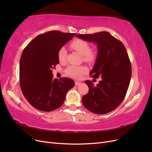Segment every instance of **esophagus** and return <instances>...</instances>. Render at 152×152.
I'll list each match as a JSON object with an SVG mask.
<instances>
[{"instance_id":"1","label":"esophagus","mask_w":152,"mask_h":152,"mask_svg":"<svg viewBox=\"0 0 152 152\" xmlns=\"http://www.w3.org/2000/svg\"><path fill=\"white\" fill-rule=\"evenodd\" d=\"M81 84L80 82H78V81H75V86H79Z\"/></svg>"}]
</instances>
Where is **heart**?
<instances>
[{"instance_id":"heart-1","label":"heart","mask_w":152,"mask_h":152,"mask_svg":"<svg viewBox=\"0 0 152 152\" xmlns=\"http://www.w3.org/2000/svg\"><path fill=\"white\" fill-rule=\"evenodd\" d=\"M70 46L73 50L82 54L83 59L88 63H92L96 60L97 58V52L95 49H90V45L86 40L75 39L70 42ZM67 51L65 48L61 47L58 52V58L60 62L66 60ZM87 71V68L85 66H74L71 65L66 68L65 70L66 74L74 79H80Z\"/></svg>"}]
</instances>
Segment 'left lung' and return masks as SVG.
I'll use <instances>...</instances> for the list:
<instances>
[{
	"mask_svg": "<svg viewBox=\"0 0 152 152\" xmlns=\"http://www.w3.org/2000/svg\"><path fill=\"white\" fill-rule=\"evenodd\" d=\"M77 37L97 44V59L89 75L96 79L102 78L96 86L90 80L85 81L89 92L82 96V103L96 114L112 112L122 102L130 83L132 68L126 49L107 31Z\"/></svg>",
	"mask_w": 152,
	"mask_h": 152,
	"instance_id": "1",
	"label": "left lung"
}]
</instances>
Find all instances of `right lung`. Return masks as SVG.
Returning <instances> with one entry per match:
<instances>
[{"label":"right lung","instance_id":"1","mask_svg":"<svg viewBox=\"0 0 152 152\" xmlns=\"http://www.w3.org/2000/svg\"><path fill=\"white\" fill-rule=\"evenodd\" d=\"M76 34L52 30L32 40L23 50L20 61V84L25 98L34 108L50 112L63 104L74 86L67 77L53 79V68L59 63L58 52Z\"/></svg>","mask_w":152,"mask_h":152}]
</instances>
